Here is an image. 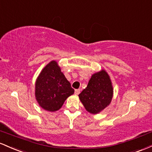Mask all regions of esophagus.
Listing matches in <instances>:
<instances>
[{"label": "esophagus", "instance_id": "1", "mask_svg": "<svg viewBox=\"0 0 152 152\" xmlns=\"http://www.w3.org/2000/svg\"><path fill=\"white\" fill-rule=\"evenodd\" d=\"M75 93L76 95H79L80 93V89L75 90Z\"/></svg>", "mask_w": 152, "mask_h": 152}]
</instances>
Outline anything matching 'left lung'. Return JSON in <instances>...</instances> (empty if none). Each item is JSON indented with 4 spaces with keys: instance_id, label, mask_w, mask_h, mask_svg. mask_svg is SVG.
Wrapping results in <instances>:
<instances>
[{
    "instance_id": "8db88e82",
    "label": "left lung",
    "mask_w": 152,
    "mask_h": 152,
    "mask_svg": "<svg viewBox=\"0 0 152 152\" xmlns=\"http://www.w3.org/2000/svg\"><path fill=\"white\" fill-rule=\"evenodd\" d=\"M113 96L111 80L105 69L94 73L87 88L79 94V98L85 108L92 114H98L108 107Z\"/></svg>"
}]
</instances>
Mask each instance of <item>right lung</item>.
Returning a JSON list of instances; mask_svg holds the SVG:
<instances>
[{"label":"right lung","mask_w":152,"mask_h":152,"mask_svg":"<svg viewBox=\"0 0 152 152\" xmlns=\"http://www.w3.org/2000/svg\"><path fill=\"white\" fill-rule=\"evenodd\" d=\"M74 93L70 83L54 60L51 61L42 69L36 80V100L39 106L47 111L59 110L66 99Z\"/></svg>","instance_id":"add662e5"}]
</instances>
